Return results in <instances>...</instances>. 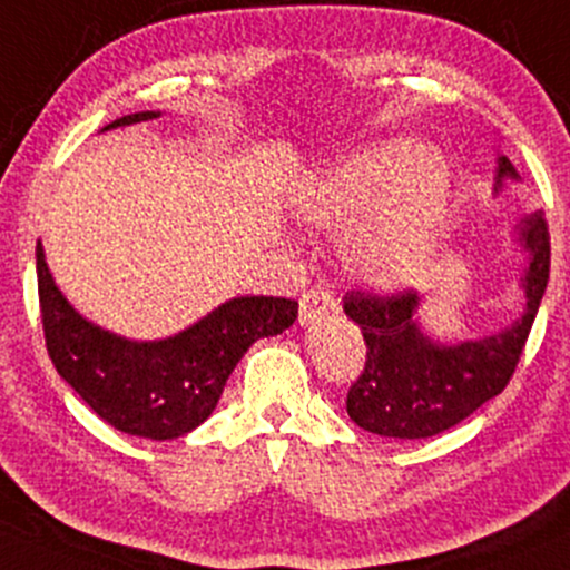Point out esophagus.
Returning a JSON list of instances; mask_svg holds the SVG:
<instances>
[{"label":"esophagus","mask_w":570,"mask_h":570,"mask_svg":"<svg viewBox=\"0 0 570 570\" xmlns=\"http://www.w3.org/2000/svg\"><path fill=\"white\" fill-rule=\"evenodd\" d=\"M334 307H337V303H334L332 292L313 286V289H307L303 297H299V324H315V321H321L324 315L332 313Z\"/></svg>","instance_id":"esophagus-1"}]
</instances>
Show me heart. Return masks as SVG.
<instances>
[{
    "label": "heart",
    "instance_id": "heart-1",
    "mask_svg": "<svg viewBox=\"0 0 570 570\" xmlns=\"http://www.w3.org/2000/svg\"><path fill=\"white\" fill-rule=\"evenodd\" d=\"M451 175L441 150L387 140L334 161L303 183L294 212L318 230H351L345 265L380 289L416 284L449 212Z\"/></svg>",
    "mask_w": 570,
    "mask_h": 570
}]
</instances>
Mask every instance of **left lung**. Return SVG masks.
I'll use <instances>...</instances> for the list:
<instances>
[{
	"mask_svg": "<svg viewBox=\"0 0 570 570\" xmlns=\"http://www.w3.org/2000/svg\"><path fill=\"white\" fill-rule=\"evenodd\" d=\"M518 180L515 167L499 156L497 188ZM518 242L528 252L523 286L525 307L504 332L475 342L441 345L416 324L420 294L347 292L345 313L366 342V363L347 390V414L358 428L382 438L414 441L433 438L468 420L499 395L515 374L531 334L547 281H550V228L541 212L520 219Z\"/></svg>",
	"mask_w": 570,
	"mask_h": 570,
	"instance_id": "left-lung-1",
	"label": "left lung"
}]
</instances>
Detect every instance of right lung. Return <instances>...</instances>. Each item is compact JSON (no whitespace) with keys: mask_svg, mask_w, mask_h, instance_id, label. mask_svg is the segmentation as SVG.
I'll return each instance as SVG.
<instances>
[{"mask_svg":"<svg viewBox=\"0 0 570 570\" xmlns=\"http://www.w3.org/2000/svg\"><path fill=\"white\" fill-rule=\"evenodd\" d=\"M156 116L159 111L129 114L106 129ZM37 281L52 366L100 420L150 441H173L196 430L215 411L244 353L297 318L294 299L236 297L175 337L132 342L73 311L55 286L42 244H37Z\"/></svg>","mask_w":570,"mask_h":570,"instance_id":"1","label":"right lung"}]
</instances>
